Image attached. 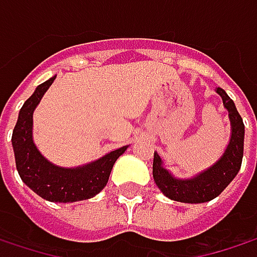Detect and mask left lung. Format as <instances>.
Returning a JSON list of instances; mask_svg holds the SVG:
<instances>
[{"mask_svg":"<svg viewBox=\"0 0 257 257\" xmlns=\"http://www.w3.org/2000/svg\"><path fill=\"white\" fill-rule=\"evenodd\" d=\"M217 93L222 96L225 107L229 111L232 135L229 146L223 156L207 171L190 180L174 179L164 167L158 153L153 158V179L161 192L173 201L201 204L219 196L226 186L235 179L241 168L244 153V123L236 111V107L226 92L217 87Z\"/></svg>","mask_w":257,"mask_h":257,"instance_id":"left-lung-1","label":"left lung"}]
</instances>
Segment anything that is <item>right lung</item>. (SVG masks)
Masks as SVG:
<instances>
[{"instance_id":"1","label":"right lung","mask_w":257,"mask_h":257,"mask_svg":"<svg viewBox=\"0 0 257 257\" xmlns=\"http://www.w3.org/2000/svg\"><path fill=\"white\" fill-rule=\"evenodd\" d=\"M55 78L41 83L22 105L12 144L18 173L26 186L46 201L76 202L95 196L105 187L114 162L126 146L81 168H61L44 159L32 141V113Z\"/></svg>"}]
</instances>
